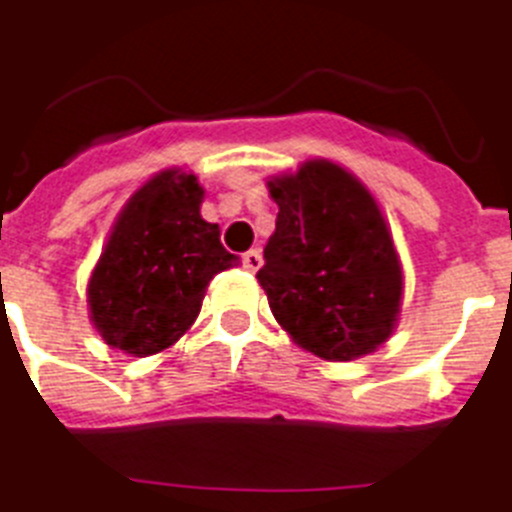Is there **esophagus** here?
<instances>
[{
  "label": "esophagus",
  "instance_id": "1",
  "mask_svg": "<svg viewBox=\"0 0 512 512\" xmlns=\"http://www.w3.org/2000/svg\"><path fill=\"white\" fill-rule=\"evenodd\" d=\"M243 267L248 269V272H259L261 267V253L256 251V248H251V251L243 253Z\"/></svg>",
  "mask_w": 512,
  "mask_h": 512
}]
</instances>
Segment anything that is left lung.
<instances>
[{
  "instance_id": "1",
  "label": "left lung",
  "mask_w": 512,
  "mask_h": 512,
  "mask_svg": "<svg viewBox=\"0 0 512 512\" xmlns=\"http://www.w3.org/2000/svg\"><path fill=\"white\" fill-rule=\"evenodd\" d=\"M275 232L259 285L301 350L328 363L376 352L398 328L403 264L371 189L326 157L269 176Z\"/></svg>"
}]
</instances>
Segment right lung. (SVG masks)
Here are the masks:
<instances>
[{"instance_id": "add662e5", "label": "right lung", "mask_w": 512, "mask_h": 512, "mask_svg": "<svg viewBox=\"0 0 512 512\" xmlns=\"http://www.w3.org/2000/svg\"><path fill=\"white\" fill-rule=\"evenodd\" d=\"M192 170L165 168L122 205L87 277L90 323L133 358L168 350L194 326L213 275L237 267L219 224L202 219Z\"/></svg>"}]
</instances>
